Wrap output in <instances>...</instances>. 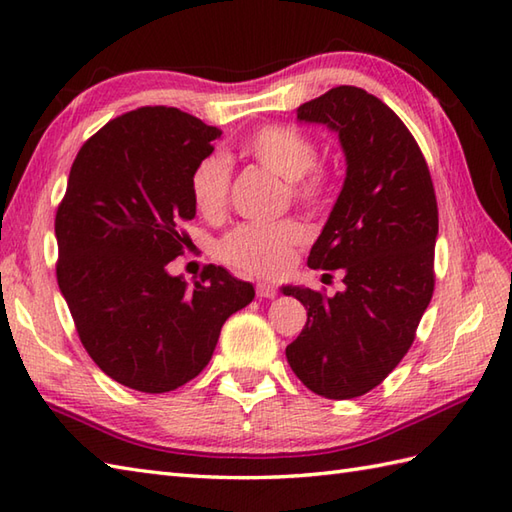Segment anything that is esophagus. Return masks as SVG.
Masks as SVG:
<instances>
[{
    "instance_id": "obj_1",
    "label": "esophagus",
    "mask_w": 512,
    "mask_h": 512,
    "mask_svg": "<svg viewBox=\"0 0 512 512\" xmlns=\"http://www.w3.org/2000/svg\"><path fill=\"white\" fill-rule=\"evenodd\" d=\"M257 297H262V299H275L277 297V288L273 286V284H257Z\"/></svg>"
}]
</instances>
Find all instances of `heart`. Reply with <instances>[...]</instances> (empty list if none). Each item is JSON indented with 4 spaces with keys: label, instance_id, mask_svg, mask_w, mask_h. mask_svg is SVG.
Masks as SVG:
<instances>
[{
    "label": "heart",
    "instance_id": "b5f03b06",
    "mask_svg": "<svg viewBox=\"0 0 512 512\" xmlns=\"http://www.w3.org/2000/svg\"><path fill=\"white\" fill-rule=\"evenodd\" d=\"M246 154L257 165L286 180L290 198L306 209L319 211L330 202L334 173L317 162V143L299 127L266 125L250 136ZM191 198L200 215L215 220L224 215L231 198V165L222 156H206L191 176ZM306 228L297 220L248 222L235 226L217 244V257L242 273L273 277L306 242Z\"/></svg>",
    "mask_w": 512,
    "mask_h": 512
}]
</instances>
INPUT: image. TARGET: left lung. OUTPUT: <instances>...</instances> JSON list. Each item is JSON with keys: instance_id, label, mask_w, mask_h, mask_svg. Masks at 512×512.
I'll use <instances>...</instances> for the list:
<instances>
[{"instance_id": "left-lung-1", "label": "left lung", "mask_w": 512, "mask_h": 512, "mask_svg": "<svg viewBox=\"0 0 512 512\" xmlns=\"http://www.w3.org/2000/svg\"><path fill=\"white\" fill-rule=\"evenodd\" d=\"M297 118L336 129L345 151V184L308 257L339 268L345 290L284 288L308 310L286 356L314 394L347 400L383 383L416 339L436 286L438 202L416 138L374 94L339 85Z\"/></svg>"}]
</instances>
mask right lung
I'll list each match as a JSON object with an SVG mask.
<instances>
[{
    "mask_svg": "<svg viewBox=\"0 0 512 512\" xmlns=\"http://www.w3.org/2000/svg\"><path fill=\"white\" fill-rule=\"evenodd\" d=\"M220 134L165 105L116 116L79 149L54 217L76 334L107 376L145 394L198 376L224 321L255 297L222 266H204L193 288L167 273L189 244L193 169Z\"/></svg>",
    "mask_w": 512,
    "mask_h": 512,
    "instance_id": "right-lung-1",
    "label": "right lung"
}]
</instances>
